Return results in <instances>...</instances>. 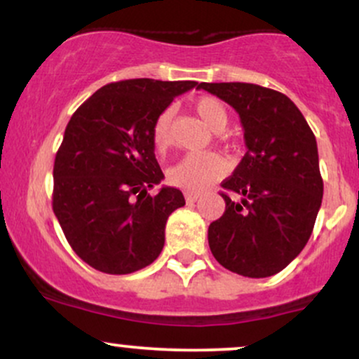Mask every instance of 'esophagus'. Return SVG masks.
I'll return each mask as SVG.
<instances>
[{"instance_id":"obj_1","label":"esophagus","mask_w":359,"mask_h":359,"mask_svg":"<svg viewBox=\"0 0 359 359\" xmlns=\"http://www.w3.org/2000/svg\"><path fill=\"white\" fill-rule=\"evenodd\" d=\"M199 197H201L199 192H191V191L185 192V201H187V203H196Z\"/></svg>"}]
</instances>
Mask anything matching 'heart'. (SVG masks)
Returning a JSON list of instances; mask_svg holds the SVG:
<instances>
[{"label": "heart", "instance_id": "1", "mask_svg": "<svg viewBox=\"0 0 359 359\" xmlns=\"http://www.w3.org/2000/svg\"><path fill=\"white\" fill-rule=\"evenodd\" d=\"M196 111L212 131H222L228 125V109L224 102L217 97L205 96L197 100ZM172 118H174V108L168 106L160 111L151 123V147L158 154H163L172 143ZM226 174H228L226 160L212 151H204V154H189L182 156L168 170V180L170 184L187 189V191H203Z\"/></svg>", "mask_w": 359, "mask_h": 359}]
</instances>
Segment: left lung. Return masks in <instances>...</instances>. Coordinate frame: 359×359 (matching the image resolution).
<instances>
[{
	"label": "left lung",
	"instance_id": "left-lung-1",
	"mask_svg": "<svg viewBox=\"0 0 359 359\" xmlns=\"http://www.w3.org/2000/svg\"><path fill=\"white\" fill-rule=\"evenodd\" d=\"M240 114L246 154L221 187L226 211L209 226L214 258L250 278L282 271L311 238L323 203L316 137L285 94L248 82H201ZM241 199H231V194Z\"/></svg>",
	"mask_w": 359,
	"mask_h": 359
}]
</instances>
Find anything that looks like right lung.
Segmentation results:
<instances>
[{
	"mask_svg": "<svg viewBox=\"0 0 359 359\" xmlns=\"http://www.w3.org/2000/svg\"><path fill=\"white\" fill-rule=\"evenodd\" d=\"M196 81L128 79L97 89L72 114L53 163L52 208L89 266L126 275L154 263L182 192L162 187L150 130L156 114Z\"/></svg>",
	"mask_w": 359,
	"mask_h": 359,
	"instance_id": "add662e5",
	"label": "right lung"
}]
</instances>
